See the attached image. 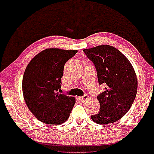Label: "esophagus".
<instances>
[{
	"instance_id": "1",
	"label": "esophagus",
	"mask_w": 154,
	"mask_h": 154,
	"mask_svg": "<svg viewBox=\"0 0 154 154\" xmlns=\"http://www.w3.org/2000/svg\"><path fill=\"white\" fill-rule=\"evenodd\" d=\"M89 99V96H88V95H84V96H82V97L80 98V99H81V100L82 102H85V101H86V100H88V99Z\"/></svg>"
}]
</instances>
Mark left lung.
Masks as SVG:
<instances>
[{"label":"left lung","mask_w":154,"mask_h":154,"mask_svg":"<svg viewBox=\"0 0 154 154\" xmlns=\"http://www.w3.org/2000/svg\"><path fill=\"white\" fill-rule=\"evenodd\" d=\"M83 51L95 65L99 83L106 85L97 96L99 112L91 119L99 124L116 122L129 111L137 95V78L133 65L123 53L109 45Z\"/></svg>","instance_id":"8db88e82"}]
</instances>
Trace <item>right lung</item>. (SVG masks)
<instances>
[{"label":"right lung","instance_id":"obj_1","mask_svg":"<svg viewBox=\"0 0 154 154\" xmlns=\"http://www.w3.org/2000/svg\"><path fill=\"white\" fill-rule=\"evenodd\" d=\"M77 51L47 48L35 55L24 71V101L31 113L42 123L59 125L69 119L75 99L61 94L59 90L64 65Z\"/></svg>","mask_w":154,"mask_h":154}]
</instances>
